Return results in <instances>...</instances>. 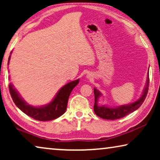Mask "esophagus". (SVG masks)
<instances>
[{
    "label": "esophagus",
    "instance_id": "34e87169",
    "mask_svg": "<svg viewBox=\"0 0 160 160\" xmlns=\"http://www.w3.org/2000/svg\"><path fill=\"white\" fill-rule=\"evenodd\" d=\"M87 78H88V79H91V78H92V73H87Z\"/></svg>",
    "mask_w": 160,
    "mask_h": 160
}]
</instances>
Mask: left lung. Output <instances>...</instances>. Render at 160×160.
I'll use <instances>...</instances> for the list:
<instances>
[{
	"label": "left lung",
	"instance_id": "8db88e82",
	"mask_svg": "<svg viewBox=\"0 0 160 160\" xmlns=\"http://www.w3.org/2000/svg\"><path fill=\"white\" fill-rule=\"evenodd\" d=\"M149 72L148 71L147 73V80H146V85L142 92L141 98L136 101L128 105H123L115 108H111V107L107 106H99L98 105V100L102 94L96 88H94V94H95V104H94V111L95 114L102 119H108V120H114L117 119H120L125 116L128 115L129 113L136 111L140 106L143 104V102L146 99V95H147L148 90V84H149Z\"/></svg>",
	"mask_w": 160,
	"mask_h": 160
}]
</instances>
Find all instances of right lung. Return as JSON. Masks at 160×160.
Listing matches in <instances>:
<instances>
[{
	"label": "right lung",
	"instance_id": "obj_1",
	"mask_svg": "<svg viewBox=\"0 0 160 160\" xmlns=\"http://www.w3.org/2000/svg\"><path fill=\"white\" fill-rule=\"evenodd\" d=\"M10 58L11 56L8 58V64H9ZM78 82L79 79L68 83L58 91L55 97L49 103L39 107L28 104L21 98L12 83L8 85V88L13 101L23 113L38 121H49L60 117L65 112L70 94Z\"/></svg>",
	"mask_w": 160,
	"mask_h": 160
}]
</instances>
